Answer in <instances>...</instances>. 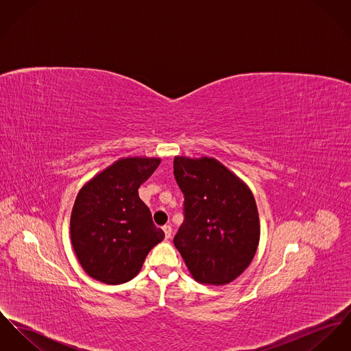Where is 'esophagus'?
I'll use <instances>...</instances> for the list:
<instances>
[{"label": "esophagus", "mask_w": 351, "mask_h": 351, "mask_svg": "<svg viewBox=\"0 0 351 351\" xmlns=\"http://www.w3.org/2000/svg\"><path fill=\"white\" fill-rule=\"evenodd\" d=\"M162 231H164V234H165V238H167V239H169V238H171V235H172V227L167 224V226H164V227H162Z\"/></svg>", "instance_id": "esophagus-1"}]
</instances>
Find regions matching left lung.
<instances>
[{"label": "left lung", "mask_w": 351, "mask_h": 351, "mask_svg": "<svg viewBox=\"0 0 351 351\" xmlns=\"http://www.w3.org/2000/svg\"><path fill=\"white\" fill-rule=\"evenodd\" d=\"M173 175L184 195L175 247L196 282H232L251 263L261 237L252 192L213 158L176 156Z\"/></svg>", "instance_id": "8db88e82"}]
</instances>
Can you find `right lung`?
Segmentation results:
<instances>
[{"label":"right lung","instance_id":"1","mask_svg":"<svg viewBox=\"0 0 351 351\" xmlns=\"http://www.w3.org/2000/svg\"><path fill=\"white\" fill-rule=\"evenodd\" d=\"M160 159L113 162L80 189L71 215V239L81 267L96 280L121 285L135 278L148 252L164 239L138 187Z\"/></svg>","mask_w":351,"mask_h":351}]
</instances>
